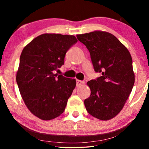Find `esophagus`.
I'll return each instance as SVG.
<instances>
[{"instance_id": "obj_1", "label": "esophagus", "mask_w": 149, "mask_h": 149, "mask_svg": "<svg viewBox=\"0 0 149 149\" xmlns=\"http://www.w3.org/2000/svg\"><path fill=\"white\" fill-rule=\"evenodd\" d=\"M84 84V81H80V80H76V86L77 87H79L81 86V85Z\"/></svg>"}]
</instances>
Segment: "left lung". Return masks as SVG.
Listing matches in <instances>:
<instances>
[{
	"mask_svg": "<svg viewBox=\"0 0 149 149\" xmlns=\"http://www.w3.org/2000/svg\"><path fill=\"white\" fill-rule=\"evenodd\" d=\"M77 38L89 51L95 72L101 73L87 82L91 95L84 100L85 108L93 117L108 120L122 110L134 85L132 56L110 33L96 31Z\"/></svg>",
	"mask_w": 149,
	"mask_h": 149,
	"instance_id": "obj_1",
	"label": "left lung"
}]
</instances>
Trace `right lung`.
Wrapping results in <instances>:
<instances>
[{
    "mask_svg": "<svg viewBox=\"0 0 149 149\" xmlns=\"http://www.w3.org/2000/svg\"><path fill=\"white\" fill-rule=\"evenodd\" d=\"M77 42L74 35L45 33L22 50L16 82L26 107L40 119L52 120L64 112L76 81L54 72Z\"/></svg>",
    "mask_w": 149,
    "mask_h": 149,
    "instance_id": "1",
    "label": "right lung"
}]
</instances>
